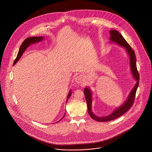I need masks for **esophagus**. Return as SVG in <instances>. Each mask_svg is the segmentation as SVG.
Returning <instances> with one entry per match:
<instances>
[{
    "instance_id": "1",
    "label": "esophagus",
    "mask_w": 152,
    "mask_h": 152,
    "mask_svg": "<svg viewBox=\"0 0 152 152\" xmlns=\"http://www.w3.org/2000/svg\"><path fill=\"white\" fill-rule=\"evenodd\" d=\"M75 82L78 84H80L83 83V76L82 75H79L78 76H77L75 78Z\"/></svg>"
}]
</instances>
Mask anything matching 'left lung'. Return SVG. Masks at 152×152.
Segmentation results:
<instances>
[{"instance_id": "obj_1", "label": "left lung", "mask_w": 152, "mask_h": 152, "mask_svg": "<svg viewBox=\"0 0 152 152\" xmlns=\"http://www.w3.org/2000/svg\"><path fill=\"white\" fill-rule=\"evenodd\" d=\"M109 42L110 43H115L125 48L129 58L130 72L133 79L136 81V83L135 86L130 91L129 95L124 102L120 106L115 109V110L111 113L105 116H97L92 112V104L93 101V92L89 87H86L84 88V93L87 101L88 113L92 118L100 122H107L113 120L126 113L133 104L136 91L139 85V74L137 69L136 59L134 52L132 49L129 44L126 42L123 36L117 31L112 29L109 31Z\"/></svg>"}]
</instances>
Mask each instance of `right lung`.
<instances>
[{
	"label": "right lung",
	"instance_id": "obj_1",
	"mask_svg": "<svg viewBox=\"0 0 152 152\" xmlns=\"http://www.w3.org/2000/svg\"><path fill=\"white\" fill-rule=\"evenodd\" d=\"M45 37H43V36H37V37H28L27 38L22 44L20 48H19V50L18 52V55H17V57L16 58L15 60L14 61V65L19 60V59L20 58L22 57L23 54L24 53V52H25V51L27 50V48L30 46L31 44H34L37 43H39V42H42L43 40L44 39ZM72 94V90L71 89L68 93V94L67 95V97H66V103L67 102V101L68 100L69 98L70 97V96H71ZM65 114L64 115V116H63V117L58 121V122H59L61 120V119H63L64 118V117L65 116ZM57 122V123H58Z\"/></svg>",
	"mask_w": 152,
	"mask_h": 152
}]
</instances>
